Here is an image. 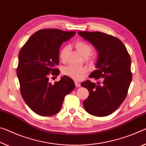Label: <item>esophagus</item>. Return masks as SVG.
Here are the masks:
<instances>
[{
  "label": "esophagus",
  "mask_w": 146,
  "mask_h": 146,
  "mask_svg": "<svg viewBox=\"0 0 146 146\" xmlns=\"http://www.w3.org/2000/svg\"><path fill=\"white\" fill-rule=\"evenodd\" d=\"M75 84L76 87H80V84L79 82H78L77 81H75Z\"/></svg>",
  "instance_id": "obj_1"
}]
</instances>
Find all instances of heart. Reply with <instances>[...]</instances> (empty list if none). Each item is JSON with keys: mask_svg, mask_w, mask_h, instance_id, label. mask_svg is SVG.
Returning <instances> with one entry per match:
<instances>
[{"mask_svg": "<svg viewBox=\"0 0 146 146\" xmlns=\"http://www.w3.org/2000/svg\"><path fill=\"white\" fill-rule=\"evenodd\" d=\"M75 48L82 56H88L92 52V46L84 41H77L75 43ZM69 49V46L66 45L62 48L60 52V58L62 60L66 58V53ZM88 71V68L86 66H77L75 65H69L64 67L62 69L63 75L67 76L72 79L79 80L84 77L85 74Z\"/></svg>", "mask_w": 146, "mask_h": 146, "instance_id": "obj_1", "label": "heart"}]
</instances>
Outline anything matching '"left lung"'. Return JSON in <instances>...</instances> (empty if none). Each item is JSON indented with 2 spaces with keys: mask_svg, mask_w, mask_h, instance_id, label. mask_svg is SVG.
<instances>
[{
  "mask_svg": "<svg viewBox=\"0 0 146 146\" xmlns=\"http://www.w3.org/2000/svg\"><path fill=\"white\" fill-rule=\"evenodd\" d=\"M77 33L92 43L98 52L96 70L89 77L99 81L86 80L81 84L89 92L83 106L90 114L106 116L114 112L127 96L132 80L130 56L122 41L114 36L101 32Z\"/></svg>",
  "mask_w": 146,
  "mask_h": 146,
  "instance_id": "obj_1",
  "label": "left lung"
}]
</instances>
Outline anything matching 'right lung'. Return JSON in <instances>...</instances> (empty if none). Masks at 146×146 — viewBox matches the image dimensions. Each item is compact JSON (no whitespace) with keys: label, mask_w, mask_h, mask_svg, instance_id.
I'll list each match as a JSON object with an SVG mask.
<instances>
[{"label":"right lung","mask_w":146,"mask_h":146,"mask_svg":"<svg viewBox=\"0 0 146 146\" xmlns=\"http://www.w3.org/2000/svg\"><path fill=\"white\" fill-rule=\"evenodd\" d=\"M75 32L43 29L36 32L21 49L17 75L21 94L31 109L41 116H50L60 110L65 96L75 88L67 76L52 84L50 76H58L59 48L72 38Z\"/></svg>","instance_id":"1"}]
</instances>
